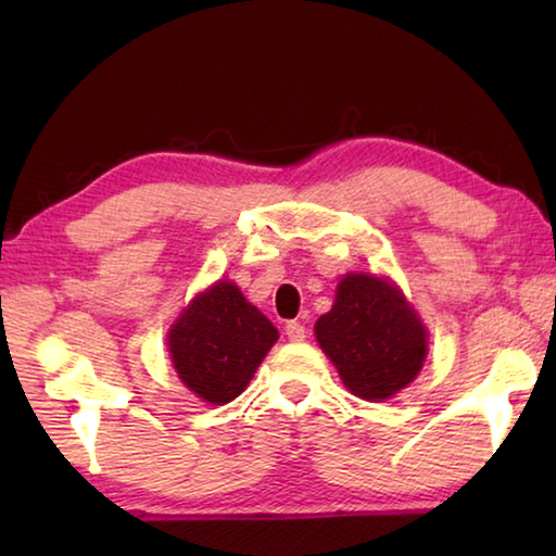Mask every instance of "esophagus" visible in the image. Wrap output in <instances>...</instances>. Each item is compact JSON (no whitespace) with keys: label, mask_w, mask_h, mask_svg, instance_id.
<instances>
[{"label":"esophagus","mask_w":556,"mask_h":556,"mask_svg":"<svg viewBox=\"0 0 556 556\" xmlns=\"http://www.w3.org/2000/svg\"><path fill=\"white\" fill-rule=\"evenodd\" d=\"M285 331H287V338L291 343H299V341H304V338H306V326L301 321H289L285 326Z\"/></svg>","instance_id":"34e87169"}]
</instances>
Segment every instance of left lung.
Wrapping results in <instances>:
<instances>
[{
    "instance_id": "obj_1",
    "label": "left lung",
    "mask_w": 556,
    "mask_h": 556,
    "mask_svg": "<svg viewBox=\"0 0 556 556\" xmlns=\"http://www.w3.org/2000/svg\"><path fill=\"white\" fill-rule=\"evenodd\" d=\"M316 341L355 397L382 402L417 378L427 357V328L400 287L375 275H345Z\"/></svg>"
}]
</instances>
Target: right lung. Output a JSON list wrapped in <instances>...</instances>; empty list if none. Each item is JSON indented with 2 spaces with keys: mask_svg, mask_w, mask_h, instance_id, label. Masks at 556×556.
I'll return each mask as SVG.
<instances>
[{
  "mask_svg": "<svg viewBox=\"0 0 556 556\" xmlns=\"http://www.w3.org/2000/svg\"><path fill=\"white\" fill-rule=\"evenodd\" d=\"M277 328L228 279L201 291L166 336L178 378L195 397L228 404L277 343Z\"/></svg>",
  "mask_w": 556,
  "mask_h": 556,
  "instance_id": "right-lung-1",
  "label": "right lung"
}]
</instances>
